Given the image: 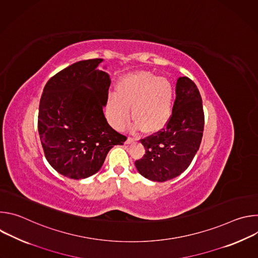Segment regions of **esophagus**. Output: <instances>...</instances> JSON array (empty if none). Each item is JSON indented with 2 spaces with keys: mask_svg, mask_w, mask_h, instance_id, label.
<instances>
[{
  "mask_svg": "<svg viewBox=\"0 0 258 258\" xmlns=\"http://www.w3.org/2000/svg\"><path fill=\"white\" fill-rule=\"evenodd\" d=\"M134 141H135V139H134V138L128 137V138L126 139V141H125V144H131V143H133Z\"/></svg>",
  "mask_w": 258,
  "mask_h": 258,
  "instance_id": "obj_1",
  "label": "esophagus"
}]
</instances>
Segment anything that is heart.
<instances>
[{"label": "heart", "mask_w": 258, "mask_h": 258, "mask_svg": "<svg viewBox=\"0 0 258 258\" xmlns=\"http://www.w3.org/2000/svg\"><path fill=\"white\" fill-rule=\"evenodd\" d=\"M131 106L137 128L143 126L148 133L161 130L171 115V84L148 71L130 73L117 84V93H110L107 100V115L116 128L130 120Z\"/></svg>", "instance_id": "b5f03b06"}]
</instances>
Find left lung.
I'll return each instance as SVG.
<instances>
[{"label":"left lung","instance_id":"obj_1","mask_svg":"<svg viewBox=\"0 0 258 258\" xmlns=\"http://www.w3.org/2000/svg\"><path fill=\"white\" fill-rule=\"evenodd\" d=\"M203 130L199 90L189 78H178L172 113L165 127L141 140L146 153L135 162L138 171L154 181L176 177L188 168L199 150Z\"/></svg>","mask_w":258,"mask_h":258}]
</instances>
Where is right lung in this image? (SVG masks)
<instances>
[{"mask_svg": "<svg viewBox=\"0 0 258 258\" xmlns=\"http://www.w3.org/2000/svg\"><path fill=\"white\" fill-rule=\"evenodd\" d=\"M102 61H79L59 71L40 101L38 128L45 156L56 171L73 179L95 174L109 150L126 140L103 112L111 80L97 69Z\"/></svg>", "mask_w": 258, "mask_h": 258, "instance_id": "add662e5", "label": "right lung"}]
</instances>
